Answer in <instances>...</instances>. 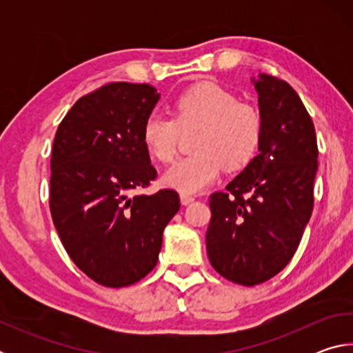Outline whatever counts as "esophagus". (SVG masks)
<instances>
[{"mask_svg":"<svg viewBox=\"0 0 353 353\" xmlns=\"http://www.w3.org/2000/svg\"><path fill=\"white\" fill-rule=\"evenodd\" d=\"M194 201V196H191V194H187V193H182L181 194V202L183 205H188V204H191V202Z\"/></svg>","mask_w":353,"mask_h":353,"instance_id":"34e87169","label":"esophagus"}]
</instances>
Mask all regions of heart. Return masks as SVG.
<instances>
[{"instance_id": "1", "label": "heart", "mask_w": 353, "mask_h": 353, "mask_svg": "<svg viewBox=\"0 0 353 353\" xmlns=\"http://www.w3.org/2000/svg\"><path fill=\"white\" fill-rule=\"evenodd\" d=\"M174 119L152 113L141 130L143 145L155 160L170 163L177 154L181 132L193 128L194 155L181 159L165 172L163 182L181 193H198L219 177L252 162L263 137V118L256 107L213 82L188 87L172 104Z\"/></svg>"}]
</instances>
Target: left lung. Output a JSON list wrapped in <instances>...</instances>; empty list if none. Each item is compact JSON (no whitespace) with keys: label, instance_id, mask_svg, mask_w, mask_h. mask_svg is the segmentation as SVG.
Segmentation results:
<instances>
[{"label":"left lung","instance_id":"8db88e82","mask_svg":"<svg viewBox=\"0 0 353 353\" xmlns=\"http://www.w3.org/2000/svg\"><path fill=\"white\" fill-rule=\"evenodd\" d=\"M263 137L246 168L210 196L205 241L213 270L243 286L266 282L288 265L313 212L318 143L312 117L288 82L252 79Z\"/></svg>","mask_w":353,"mask_h":353}]
</instances>
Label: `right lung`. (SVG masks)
Masks as SVG:
<instances>
[{"mask_svg":"<svg viewBox=\"0 0 353 353\" xmlns=\"http://www.w3.org/2000/svg\"><path fill=\"white\" fill-rule=\"evenodd\" d=\"M159 98L148 83H105L76 101L52 143V223L74 265L107 288L154 270L181 208L174 190L130 196L157 177L141 130Z\"/></svg>","mask_w":353,"mask_h":353,"instance_id":"right-lung-1","label":"right lung"}]
</instances>
